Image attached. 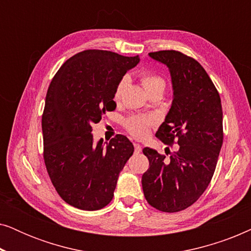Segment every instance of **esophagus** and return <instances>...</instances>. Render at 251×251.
Segmentation results:
<instances>
[{
	"label": "esophagus",
	"mask_w": 251,
	"mask_h": 251,
	"mask_svg": "<svg viewBox=\"0 0 251 251\" xmlns=\"http://www.w3.org/2000/svg\"><path fill=\"white\" fill-rule=\"evenodd\" d=\"M133 147H135V153H140L142 152V146L139 144H133Z\"/></svg>",
	"instance_id": "obj_1"
}]
</instances>
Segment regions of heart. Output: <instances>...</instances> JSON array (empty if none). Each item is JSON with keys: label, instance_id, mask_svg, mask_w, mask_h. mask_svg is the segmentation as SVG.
<instances>
[{"label": "heart", "instance_id": "b5f03b06", "mask_svg": "<svg viewBox=\"0 0 251 251\" xmlns=\"http://www.w3.org/2000/svg\"><path fill=\"white\" fill-rule=\"evenodd\" d=\"M142 84L147 95L151 94L153 91H164L166 89V81L163 77H161L160 75L154 74V73H144L140 77ZM126 83V78H122L119 82V84L116 85L115 91H114V100L118 101L121 98L123 88ZM152 120L147 118H142V116H131V118L126 119L125 122L126 129L128 130L130 135L136 137V138H144L149 135L150 126L152 125Z\"/></svg>", "mask_w": 251, "mask_h": 251}]
</instances>
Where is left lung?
Masks as SVG:
<instances>
[{"label":"left lung","mask_w":251,"mask_h":251,"mask_svg":"<svg viewBox=\"0 0 251 251\" xmlns=\"http://www.w3.org/2000/svg\"><path fill=\"white\" fill-rule=\"evenodd\" d=\"M149 54L169 68L174 89L173 105L155 136L179 146L169 159L143 150L150 162L143 191L157 210L177 212L193 204L214 176L224 137L222 102L207 72L192 57L176 50Z\"/></svg>","instance_id":"left-lung-1"}]
</instances>
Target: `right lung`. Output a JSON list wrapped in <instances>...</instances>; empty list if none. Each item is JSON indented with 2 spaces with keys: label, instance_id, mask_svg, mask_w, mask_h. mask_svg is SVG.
I'll list each match as a JSON object with an SVG mask.
<instances>
[{
  "label": "right lung",
  "instance_id": "1",
  "mask_svg": "<svg viewBox=\"0 0 251 251\" xmlns=\"http://www.w3.org/2000/svg\"><path fill=\"white\" fill-rule=\"evenodd\" d=\"M139 57L84 50L65 61L48 89L42 115L43 157L60 198L81 210H98L114 197L120 171L133 145L116 135L94 144L92 125L116 107V85Z\"/></svg>",
  "mask_w": 251,
  "mask_h": 251
}]
</instances>
